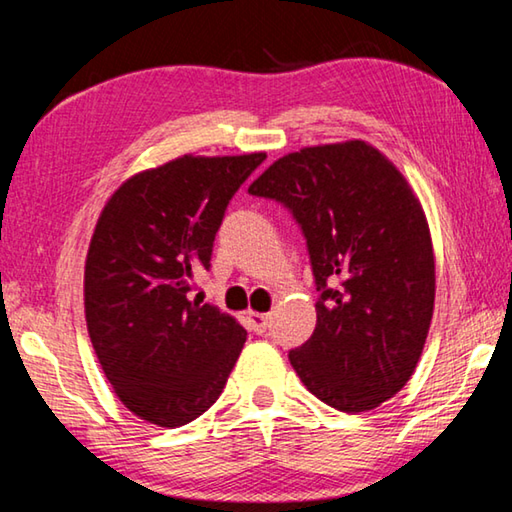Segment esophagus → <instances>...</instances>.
<instances>
[{
	"label": "esophagus",
	"mask_w": 512,
	"mask_h": 512,
	"mask_svg": "<svg viewBox=\"0 0 512 512\" xmlns=\"http://www.w3.org/2000/svg\"><path fill=\"white\" fill-rule=\"evenodd\" d=\"M268 323H271V316L268 314H257V311H250L248 314V325L255 334H264L268 329Z\"/></svg>",
	"instance_id": "1"
}]
</instances>
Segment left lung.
<instances>
[{
  "label": "left lung",
  "mask_w": 512,
  "mask_h": 512,
  "mask_svg": "<svg viewBox=\"0 0 512 512\" xmlns=\"http://www.w3.org/2000/svg\"><path fill=\"white\" fill-rule=\"evenodd\" d=\"M305 232L316 329L289 352L318 400L363 413L400 393L427 341L436 262L427 216L400 169L363 140L282 155L253 185Z\"/></svg>",
  "instance_id": "obj_1"
}]
</instances>
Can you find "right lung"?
Here are the masks:
<instances>
[{
	"label": "right lung",
	"instance_id": "right-lung-1",
	"mask_svg": "<svg viewBox=\"0 0 512 512\" xmlns=\"http://www.w3.org/2000/svg\"><path fill=\"white\" fill-rule=\"evenodd\" d=\"M266 153L183 155L135 173L108 198L85 257L83 300L92 348L128 411L183 427L219 400L246 329L192 300L210 268L216 230Z\"/></svg>",
	"mask_w": 512,
	"mask_h": 512
}]
</instances>
